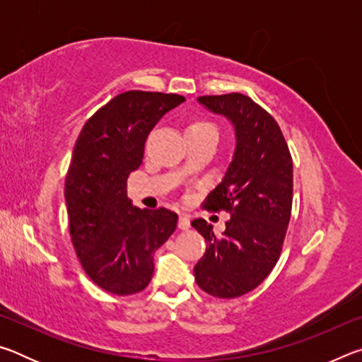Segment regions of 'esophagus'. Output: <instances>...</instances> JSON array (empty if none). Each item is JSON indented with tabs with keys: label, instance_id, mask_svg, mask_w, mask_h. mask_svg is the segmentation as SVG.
<instances>
[{
	"label": "esophagus",
	"instance_id": "esophagus-1",
	"mask_svg": "<svg viewBox=\"0 0 362 362\" xmlns=\"http://www.w3.org/2000/svg\"><path fill=\"white\" fill-rule=\"evenodd\" d=\"M179 228L180 230H188L189 228V217L187 214H180L179 216Z\"/></svg>",
	"mask_w": 362,
	"mask_h": 362
}]
</instances>
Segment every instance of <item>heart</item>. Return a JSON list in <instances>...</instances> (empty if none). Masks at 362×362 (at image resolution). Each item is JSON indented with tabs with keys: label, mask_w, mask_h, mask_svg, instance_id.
<instances>
[{
	"label": "heart",
	"mask_w": 362,
	"mask_h": 362,
	"mask_svg": "<svg viewBox=\"0 0 362 362\" xmlns=\"http://www.w3.org/2000/svg\"><path fill=\"white\" fill-rule=\"evenodd\" d=\"M201 131H217V127L214 126V122H211V121L198 119V121L192 122L187 129V132H201Z\"/></svg>",
	"instance_id": "b5f03b06"
}]
</instances>
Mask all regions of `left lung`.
Returning a JSON list of instances; mask_svg holds the SVG:
<instances>
[{"label":"left lung","mask_w":362,"mask_h":362,"mask_svg":"<svg viewBox=\"0 0 362 362\" xmlns=\"http://www.w3.org/2000/svg\"><path fill=\"white\" fill-rule=\"evenodd\" d=\"M198 102L230 119L236 148L203 204L231 214L222 236L204 218L192 222L207 243L194 279L212 297L235 298L255 289L279 259L292 209V158L278 122L250 97L233 93Z\"/></svg>","instance_id":"obj_1"}]
</instances>
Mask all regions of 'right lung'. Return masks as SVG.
<instances>
[{"mask_svg": "<svg viewBox=\"0 0 362 362\" xmlns=\"http://www.w3.org/2000/svg\"><path fill=\"white\" fill-rule=\"evenodd\" d=\"M183 95L127 90L86 121L65 179L73 247L88 276L115 296L144 291L153 252L177 226L175 212L139 209L127 198V177L144 159L145 140Z\"/></svg>", "mask_w": 362, "mask_h": 362, "instance_id": "1", "label": "right lung"}]
</instances>
